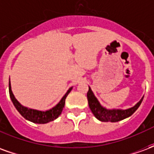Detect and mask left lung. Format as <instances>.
Here are the masks:
<instances>
[{"label":"left lung","mask_w":154,"mask_h":154,"mask_svg":"<svg viewBox=\"0 0 154 154\" xmlns=\"http://www.w3.org/2000/svg\"><path fill=\"white\" fill-rule=\"evenodd\" d=\"M143 99V97L134 106L129 108L128 110H106V108L100 106L90 87L87 92V100H88L89 107L91 112L93 113L97 119H99L102 122H118L119 120H122L127 117L132 116L139 107Z\"/></svg>","instance_id":"1"}]
</instances>
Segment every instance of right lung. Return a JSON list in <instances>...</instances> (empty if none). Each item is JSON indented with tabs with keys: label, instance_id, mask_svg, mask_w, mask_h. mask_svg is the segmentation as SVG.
I'll return each mask as SVG.
<instances>
[{
	"label": "right lung",
	"instance_id": "right-lung-1",
	"mask_svg": "<svg viewBox=\"0 0 154 154\" xmlns=\"http://www.w3.org/2000/svg\"><path fill=\"white\" fill-rule=\"evenodd\" d=\"M71 90H72V87L67 91V92L62 98L60 102L57 104L56 106L54 107L53 109L47 110V111H39V110L28 109V108L24 107L19 103L18 100L15 99L14 95L12 93L11 82H9V93H10V97H11V99L14 106L16 108V110H18L20 114L25 119H28V120L31 121V122L37 123V124H46V123L50 122V121H53L55 119H57V117L60 116L62 111H63L64 105H65V99L67 97V95L69 94Z\"/></svg>",
	"mask_w": 154,
	"mask_h": 154
}]
</instances>
